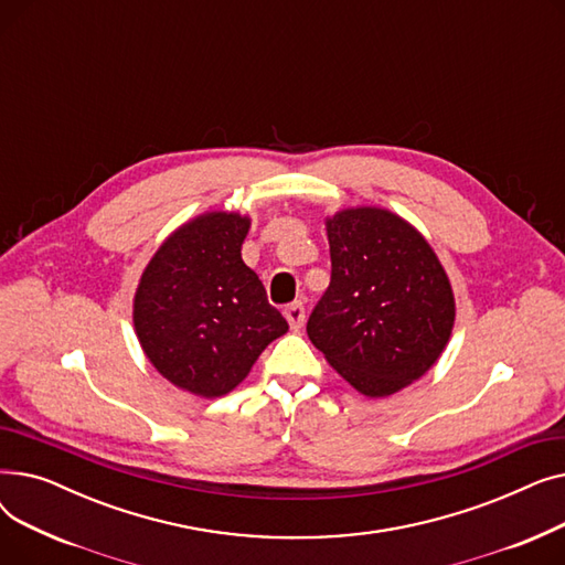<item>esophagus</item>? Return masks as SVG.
I'll list each match as a JSON object with an SVG mask.
<instances>
[{
	"label": "esophagus",
	"mask_w": 565,
	"mask_h": 565,
	"mask_svg": "<svg viewBox=\"0 0 565 565\" xmlns=\"http://www.w3.org/2000/svg\"><path fill=\"white\" fill-rule=\"evenodd\" d=\"M284 316H286V320H288V324H290V330L298 332V330H302V324H305V320H307V309H305L302 302H295V305L286 307Z\"/></svg>",
	"instance_id": "34e87169"
}]
</instances>
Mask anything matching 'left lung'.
<instances>
[{
    "mask_svg": "<svg viewBox=\"0 0 565 565\" xmlns=\"http://www.w3.org/2000/svg\"><path fill=\"white\" fill-rule=\"evenodd\" d=\"M332 281L307 334L360 394L387 398L424 377L447 348L456 298L417 226L380 205L324 217Z\"/></svg>",
    "mask_w": 565,
    "mask_h": 565,
    "instance_id": "obj_1",
    "label": "left lung"
}]
</instances>
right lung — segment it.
Segmentation results:
<instances>
[{"label": "right lung", "mask_w": 565, "mask_h": 565, "mask_svg": "<svg viewBox=\"0 0 565 565\" xmlns=\"http://www.w3.org/2000/svg\"><path fill=\"white\" fill-rule=\"evenodd\" d=\"M252 217L205 211L171 231L139 277L132 322L148 362L173 387L220 398L288 332L243 260Z\"/></svg>", "instance_id": "add662e5"}]
</instances>
